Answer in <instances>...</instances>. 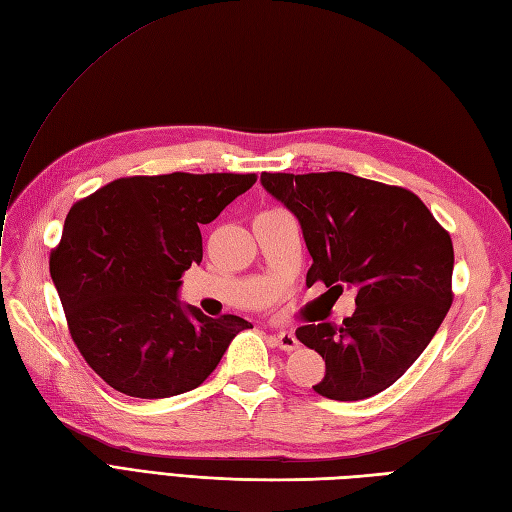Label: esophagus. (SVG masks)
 Returning a JSON list of instances; mask_svg holds the SVG:
<instances>
[{"label": "esophagus", "instance_id": "1", "mask_svg": "<svg viewBox=\"0 0 512 512\" xmlns=\"http://www.w3.org/2000/svg\"><path fill=\"white\" fill-rule=\"evenodd\" d=\"M273 339H276V343L280 345V350H284V352H293V350H297V347H299L297 336L293 332H289V330L276 332V334H273Z\"/></svg>", "mask_w": 512, "mask_h": 512}]
</instances>
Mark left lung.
Instances as JSON below:
<instances>
[{"label": "left lung", "instance_id": "8db88e82", "mask_svg": "<svg viewBox=\"0 0 512 512\" xmlns=\"http://www.w3.org/2000/svg\"><path fill=\"white\" fill-rule=\"evenodd\" d=\"M297 217L313 265L306 284L356 289L343 326L308 323L297 339L326 360L313 389L356 402L389 389L426 350L452 306L454 247L428 206L402 186L328 173H263Z\"/></svg>", "mask_w": 512, "mask_h": 512}]
</instances>
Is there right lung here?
Segmentation results:
<instances>
[{
    "mask_svg": "<svg viewBox=\"0 0 512 512\" xmlns=\"http://www.w3.org/2000/svg\"><path fill=\"white\" fill-rule=\"evenodd\" d=\"M254 182L256 173L134 176L71 206L49 273L73 343L112 389L141 400L191 391L252 328L180 304L178 289L202 263L199 226Z\"/></svg>",
    "mask_w": 512,
    "mask_h": 512,
    "instance_id": "right-lung-1",
    "label": "right lung"
}]
</instances>
